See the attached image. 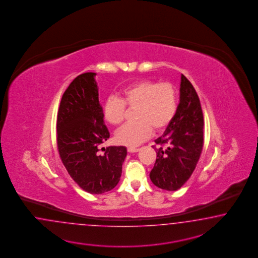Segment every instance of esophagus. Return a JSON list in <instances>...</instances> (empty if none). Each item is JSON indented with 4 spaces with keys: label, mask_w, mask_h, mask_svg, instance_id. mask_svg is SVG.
I'll list each match as a JSON object with an SVG mask.
<instances>
[{
    "label": "esophagus",
    "mask_w": 258,
    "mask_h": 258,
    "mask_svg": "<svg viewBox=\"0 0 258 258\" xmlns=\"http://www.w3.org/2000/svg\"><path fill=\"white\" fill-rule=\"evenodd\" d=\"M127 151H128L130 153H135V152H138V151H139V149H137V148H128Z\"/></svg>",
    "instance_id": "esophagus-1"
}]
</instances>
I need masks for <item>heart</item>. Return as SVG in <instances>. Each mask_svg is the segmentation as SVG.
Returning <instances> with one entry per match:
<instances>
[{"label":"heart","mask_w":258,"mask_h":258,"mask_svg":"<svg viewBox=\"0 0 258 258\" xmlns=\"http://www.w3.org/2000/svg\"><path fill=\"white\" fill-rule=\"evenodd\" d=\"M125 106L136 108L134 123L121 127L115 135L119 144L136 147L148 140L153 130L160 133L171 123L177 111V94L174 86L152 80H141L124 88L120 97L109 96L104 103L103 115L110 125L122 124Z\"/></svg>","instance_id":"b5f03b06"}]
</instances>
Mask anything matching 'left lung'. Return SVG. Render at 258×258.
<instances>
[{
	"label": "left lung",
	"mask_w": 258,
	"mask_h": 258,
	"mask_svg": "<svg viewBox=\"0 0 258 258\" xmlns=\"http://www.w3.org/2000/svg\"><path fill=\"white\" fill-rule=\"evenodd\" d=\"M156 162L149 177L157 187L180 189L191 177L203 148V114L191 82L181 75L180 103L171 123L155 140Z\"/></svg>",
	"instance_id": "8db88e82"
}]
</instances>
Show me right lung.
I'll return each mask as SVG.
<instances>
[{
  "instance_id": "obj_1",
  "label": "right lung",
  "mask_w": 258,
  "mask_h": 258,
  "mask_svg": "<svg viewBox=\"0 0 258 258\" xmlns=\"http://www.w3.org/2000/svg\"><path fill=\"white\" fill-rule=\"evenodd\" d=\"M95 73L75 78L64 92L56 119V143L60 159L71 178L91 194H102L117 185L125 147L99 150L109 138L98 99Z\"/></svg>"
}]
</instances>
